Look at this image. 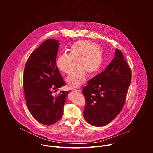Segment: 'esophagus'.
<instances>
[{
    "instance_id": "obj_1",
    "label": "esophagus",
    "mask_w": 153,
    "mask_h": 153,
    "mask_svg": "<svg viewBox=\"0 0 153 153\" xmlns=\"http://www.w3.org/2000/svg\"><path fill=\"white\" fill-rule=\"evenodd\" d=\"M74 90L75 91H78V92H79V93H80L81 91H82V90L79 88H76V89H74Z\"/></svg>"
}]
</instances>
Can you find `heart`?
Wrapping results in <instances>:
<instances>
[{"label":"heart","instance_id":"b5f03b06","mask_svg":"<svg viewBox=\"0 0 153 153\" xmlns=\"http://www.w3.org/2000/svg\"><path fill=\"white\" fill-rule=\"evenodd\" d=\"M68 54L59 55L56 61L57 68L62 73L71 74L67 79L71 87H78L85 80L86 73L95 74L100 69L102 62V52L95 43L90 40L76 42L68 49Z\"/></svg>","mask_w":153,"mask_h":153}]
</instances>
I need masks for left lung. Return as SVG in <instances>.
<instances>
[{
	"label": "left lung",
	"instance_id": "8db88e82",
	"mask_svg": "<svg viewBox=\"0 0 153 153\" xmlns=\"http://www.w3.org/2000/svg\"><path fill=\"white\" fill-rule=\"evenodd\" d=\"M116 57L106 69L90 80L82 93L86 105L83 117L94 126L110 123L120 112L131 81V72L122 53L116 49Z\"/></svg>",
	"mask_w": 153,
	"mask_h": 153
}]
</instances>
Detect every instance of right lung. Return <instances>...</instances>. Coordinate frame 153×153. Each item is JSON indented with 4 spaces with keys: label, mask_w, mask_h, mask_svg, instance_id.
<instances>
[{
    "label": "right lung",
    "mask_w": 153,
    "mask_h": 153,
    "mask_svg": "<svg viewBox=\"0 0 153 153\" xmlns=\"http://www.w3.org/2000/svg\"><path fill=\"white\" fill-rule=\"evenodd\" d=\"M59 42L47 39L29 57L24 69V90L27 106L33 117L42 124L50 125L62 116L66 97L70 91H53L65 85L56 61Z\"/></svg>",
    "instance_id": "right-lung-1"
}]
</instances>
